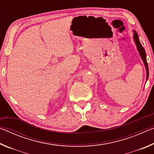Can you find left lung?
<instances>
[{"label": "left lung", "mask_w": 154, "mask_h": 154, "mask_svg": "<svg viewBox=\"0 0 154 154\" xmlns=\"http://www.w3.org/2000/svg\"><path fill=\"white\" fill-rule=\"evenodd\" d=\"M134 35H133V38H134V41L135 42V44L137 45V48L138 51L139 52V55L140 56V58L143 60V62H144L145 69H146V72H147V80L148 79V77H149V68H148V64H147V58H146V53L144 48L142 46L141 43H140L139 41V36H138V34L136 32V31L134 30Z\"/></svg>", "instance_id": "8db88e82"}]
</instances>
